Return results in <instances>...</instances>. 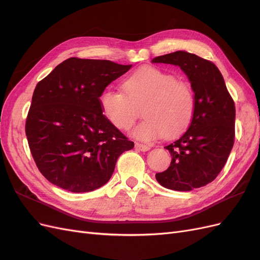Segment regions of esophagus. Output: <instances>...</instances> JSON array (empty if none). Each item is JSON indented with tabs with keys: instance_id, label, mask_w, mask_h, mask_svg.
<instances>
[{
	"instance_id": "34e87169",
	"label": "esophagus",
	"mask_w": 260,
	"mask_h": 260,
	"mask_svg": "<svg viewBox=\"0 0 260 260\" xmlns=\"http://www.w3.org/2000/svg\"><path fill=\"white\" fill-rule=\"evenodd\" d=\"M136 148L140 149V151H142V152H146V151H148V149H151V146H149V145H143V144L137 143V144H136Z\"/></svg>"
}]
</instances>
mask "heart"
<instances>
[{"label": "heart", "mask_w": 260, "mask_h": 260, "mask_svg": "<svg viewBox=\"0 0 260 260\" xmlns=\"http://www.w3.org/2000/svg\"><path fill=\"white\" fill-rule=\"evenodd\" d=\"M123 91L107 88L101 94L102 112L119 130H129L143 107L145 119L133 130L135 138L152 142L175 138L190 124L195 109L191 85L166 70L146 66L125 78Z\"/></svg>", "instance_id": "obj_1"}]
</instances>
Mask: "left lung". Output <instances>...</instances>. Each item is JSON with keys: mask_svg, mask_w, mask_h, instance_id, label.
<instances>
[{"mask_svg": "<svg viewBox=\"0 0 260 260\" xmlns=\"http://www.w3.org/2000/svg\"><path fill=\"white\" fill-rule=\"evenodd\" d=\"M152 62L179 66L191 82L195 109L188 129L165 148L171 157L156 180L175 191H191L214 181L234 144L235 106L223 77L210 60L184 51L161 55Z\"/></svg>", "mask_w": 260, "mask_h": 260, "instance_id": "1", "label": "left lung"}]
</instances>
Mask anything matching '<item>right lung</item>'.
<instances>
[{"label":"right lung","mask_w":260,"mask_h":260,"mask_svg":"<svg viewBox=\"0 0 260 260\" xmlns=\"http://www.w3.org/2000/svg\"><path fill=\"white\" fill-rule=\"evenodd\" d=\"M132 65L70 57L38 82L26 136L38 169L54 185L83 193L103 186L135 143L108 121L100 96Z\"/></svg>","instance_id":"obj_1"}]
</instances>
